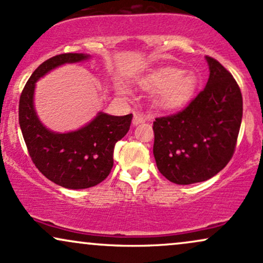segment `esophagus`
<instances>
[{
	"label": "esophagus",
	"mask_w": 263,
	"mask_h": 263,
	"mask_svg": "<svg viewBox=\"0 0 263 263\" xmlns=\"http://www.w3.org/2000/svg\"><path fill=\"white\" fill-rule=\"evenodd\" d=\"M144 121H146V117H144L143 115L138 114V112H135L134 114V120H132V123H134L135 126L140 125V123L144 122Z\"/></svg>",
	"instance_id": "obj_1"
}]
</instances>
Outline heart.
Segmentation results:
<instances>
[{
  "instance_id": "heart-1",
  "label": "heart",
  "mask_w": 263,
  "mask_h": 263,
  "mask_svg": "<svg viewBox=\"0 0 263 263\" xmlns=\"http://www.w3.org/2000/svg\"><path fill=\"white\" fill-rule=\"evenodd\" d=\"M143 85L149 90H159L157 106L162 110H177L188 102L195 89V78L190 73L172 66L157 69L144 78Z\"/></svg>"
}]
</instances>
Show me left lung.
Masks as SVG:
<instances>
[{"mask_svg":"<svg viewBox=\"0 0 263 263\" xmlns=\"http://www.w3.org/2000/svg\"><path fill=\"white\" fill-rule=\"evenodd\" d=\"M209 80L179 112L153 122L157 168L176 184L204 182L218 174L234 156L242 95L231 73L206 55Z\"/></svg>","mask_w":263,"mask_h":263,"instance_id":"left-lung-1","label":"left lung"}]
</instances>
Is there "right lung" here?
Listing matches in <instances>:
<instances>
[{
    "mask_svg": "<svg viewBox=\"0 0 263 263\" xmlns=\"http://www.w3.org/2000/svg\"><path fill=\"white\" fill-rule=\"evenodd\" d=\"M89 58L81 53L52 57L33 71L23 87L18 106L20 126L29 157L38 171L68 189H85L106 179L114 165V148L128 132L132 114L111 116L99 112L86 126L68 134H55L42 125L33 107L35 81L65 63Z\"/></svg>",
    "mask_w": 263,
    "mask_h": 263,
    "instance_id": "obj_1",
    "label": "right lung"
}]
</instances>
